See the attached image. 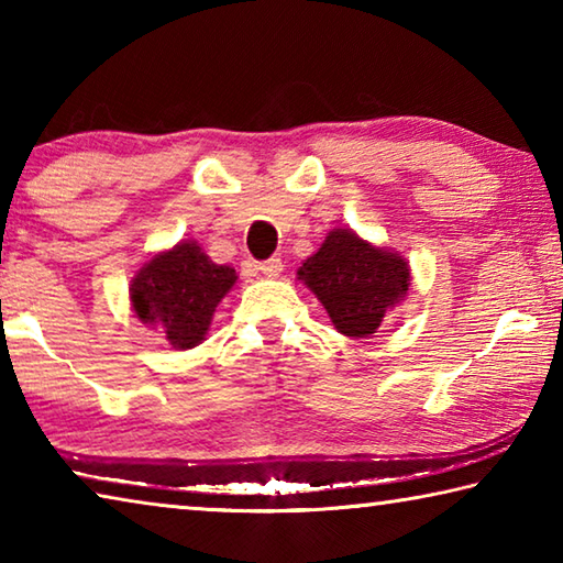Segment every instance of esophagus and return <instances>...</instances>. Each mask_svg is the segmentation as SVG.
<instances>
[{
  "mask_svg": "<svg viewBox=\"0 0 563 563\" xmlns=\"http://www.w3.org/2000/svg\"><path fill=\"white\" fill-rule=\"evenodd\" d=\"M258 271H261L263 275H268V278H278V275L283 273V261H280V258L263 261V263L258 265Z\"/></svg>",
  "mask_w": 563,
  "mask_h": 563,
  "instance_id": "obj_1",
  "label": "esophagus"
}]
</instances>
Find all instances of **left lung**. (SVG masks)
I'll use <instances>...</instances> for the list:
<instances>
[{"label":"left lung","mask_w":563,"mask_h":563,"mask_svg":"<svg viewBox=\"0 0 563 563\" xmlns=\"http://www.w3.org/2000/svg\"><path fill=\"white\" fill-rule=\"evenodd\" d=\"M298 278L325 305L338 332L369 338L385 312L405 300L409 265L399 253L362 241L350 228H332L318 253L300 265Z\"/></svg>","instance_id":"1"}]
</instances>
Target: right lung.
<instances>
[{
	"mask_svg": "<svg viewBox=\"0 0 563 563\" xmlns=\"http://www.w3.org/2000/svg\"><path fill=\"white\" fill-rule=\"evenodd\" d=\"M238 280L231 265H218L196 241H180L151 258L131 280V305L144 325L161 328L178 350L206 340L223 295Z\"/></svg>",
	"mask_w": 563,
	"mask_h": 563,
	"instance_id": "right-lung-1",
	"label": "right lung"
}]
</instances>
